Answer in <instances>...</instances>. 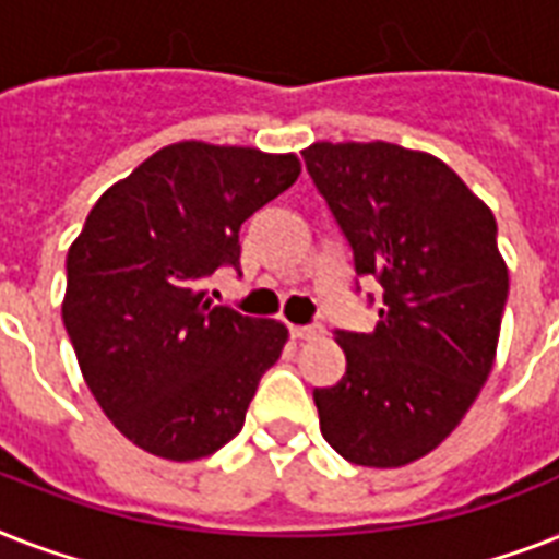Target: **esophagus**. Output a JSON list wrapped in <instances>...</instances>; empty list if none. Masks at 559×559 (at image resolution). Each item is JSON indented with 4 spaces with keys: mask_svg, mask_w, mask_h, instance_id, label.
<instances>
[{
    "mask_svg": "<svg viewBox=\"0 0 559 559\" xmlns=\"http://www.w3.org/2000/svg\"><path fill=\"white\" fill-rule=\"evenodd\" d=\"M289 336L298 342H310V340H322L324 328L322 324H305V328H289Z\"/></svg>",
    "mask_w": 559,
    "mask_h": 559,
    "instance_id": "esophagus-1",
    "label": "esophagus"
}]
</instances>
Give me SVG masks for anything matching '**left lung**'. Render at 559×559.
<instances>
[{"label":"left lung","mask_w":559,"mask_h":559,"mask_svg":"<svg viewBox=\"0 0 559 559\" xmlns=\"http://www.w3.org/2000/svg\"><path fill=\"white\" fill-rule=\"evenodd\" d=\"M301 156L357 275L382 287L371 333L336 331L348 368L313 391L319 426L350 464L403 467L461 424L493 368L508 301L496 217L432 153L316 142Z\"/></svg>","instance_id":"8db88e82"}]
</instances>
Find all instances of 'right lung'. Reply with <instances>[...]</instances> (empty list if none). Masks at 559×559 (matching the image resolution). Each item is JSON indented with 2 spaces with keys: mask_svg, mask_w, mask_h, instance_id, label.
<instances>
[{
  "mask_svg": "<svg viewBox=\"0 0 559 559\" xmlns=\"http://www.w3.org/2000/svg\"><path fill=\"white\" fill-rule=\"evenodd\" d=\"M301 174L296 153L179 142L100 193L66 258L63 324L83 380L127 441L205 459L243 429L287 328L214 307L240 226Z\"/></svg>",
  "mask_w": 559,
  "mask_h": 559,
  "instance_id": "obj_1",
  "label": "right lung"
}]
</instances>
